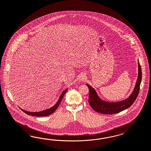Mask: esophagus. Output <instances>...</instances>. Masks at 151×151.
Returning a JSON list of instances; mask_svg holds the SVG:
<instances>
[{"mask_svg":"<svg viewBox=\"0 0 151 151\" xmlns=\"http://www.w3.org/2000/svg\"><path fill=\"white\" fill-rule=\"evenodd\" d=\"M85 79H86V77H85V76L84 75H80V78H79V80H80V81H85Z\"/></svg>","mask_w":151,"mask_h":151,"instance_id":"obj_1","label":"esophagus"}]
</instances>
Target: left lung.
<instances>
[{
    "instance_id": "left-lung-1",
    "label": "left lung",
    "mask_w": 151,
    "mask_h": 151,
    "mask_svg": "<svg viewBox=\"0 0 151 151\" xmlns=\"http://www.w3.org/2000/svg\"><path fill=\"white\" fill-rule=\"evenodd\" d=\"M138 74L135 87L132 93L124 100L121 101L117 102H110L102 100L97 95L95 90L90 85L86 84L89 89L88 102L92 109L100 114H111L119 113L131 107L137 99L142 80V70L138 61Z\"/></svg>"
}]
</instances>
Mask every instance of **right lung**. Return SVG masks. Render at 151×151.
I'll use <instances>...</instances> for the list:
<instances>
[{
    "label": "right lung",
    "mask_w": 151,
    "mask_h": 151,
    "mask_svg": "<svg viewBox=\"0 0 151 151\" xmlns=\"http://www.w3.org/2000/svg\"><path fill=\"white\" fill-rule=\"evenodd\" d=\"M68 90V88L66 89L65 90H64V91L62 92L61 95L60 96L59 99L57 103L55 104V105L53 107H51L49 109H47V110H44V111H40V112H28L27 111H25V110H23L22 109H20L21 110L23 111V112L24 113H25L26 114H29V115H31V116H37V117H43V116H48V115H50V114H52L55 110L57 109V108L58 107V106L60 105V104L61 103V100L64 97V95L65 94V93Z\"/></svg>",
    "instance_id": "right-lung-1"
}]
</instances>
